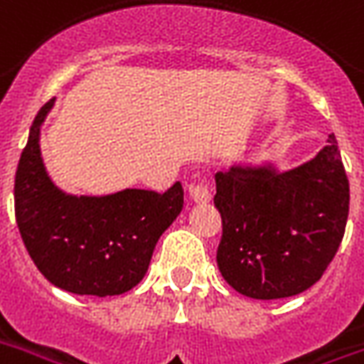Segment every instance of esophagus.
Here are the masks:
<instances>
[{
    "label": "esophagus",
    "instance_id": "34e87169",
    "mask_svg": "<svg viewBox=\"0 0 364 364\" xmlns=\"http://www.w3.org/2000/svg\"><path fill=\"white\" fill-rule=\"evenodd\" d=\"M189 196L191 200L196 204H204L210 200V189L204 185V183H193L189 187Z\"/></svg>",
    "mask_w": 364,
    "mask_h": 364
}]
</instances>
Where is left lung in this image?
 Masks as SVG:
<instances>
[{"mask_svg": "<svg viewBox=\"0 0 364 364\" xmlns=\"http://www.w3.org/2000/svg\"><path fill=\"white\" fill-rule=\"evenodd\" d=\"M222 214L218 268L241 295L284 299L306 291L338 252L349 214V181L336 136L312 160L216 173Z\"/></svg>", "mask_w": 364, "mask_h": 364, "instance_id": "8db88e82", "label": "left lung"}]
</instances>
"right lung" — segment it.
<instances>
[{"label":"right lung","instance_id":"right-lung-1","mask_svg":"<svg viewBox=\"0 0 364 364\" xmlns=\"http://www.w3.org/2000/svg\"><path fill=\"white\" fill-rule=\"evenodd\" d=\"M55 98L32 121L15 175V218L24 247L44 278L75 295H121L139 284L164 231L183 210V187L164 195L123 189L69 195L48 175L40 129Z\"/></svg>","mask_w":364,"mask_h":364}]
</instances>
